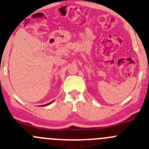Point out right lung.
I'll list each match as a JSON object with an SVG mask.
<instances>
[{"mask_svg": "<svg viewBox=\"0 0 149 149\" xmlns=\"http://www.w3.org/2000/svg\"><path fill=\"white\" fill-rule=\"evenodd\" d=\"M52 102H53V101H52V102H49V103H48V104H46L42 105V106H47V105H49V104H50L52 103Z\"/></svg>", "mask_w": 149, "mask_h": 149, "instance_id": "1", "label": "right lung"}]
</instances>
